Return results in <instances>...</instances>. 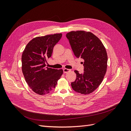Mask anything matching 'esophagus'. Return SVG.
<instances>
[{
	"label": "esophagus",
	"instance_id": "1",
	"mask_svg": "<svg viewBox=\"0 0 131 131\" xmlns=\"http://www.w3.org/2000/svg\"><path fill=\"white\" fill-rule=\"evenodd\" d=\"M70 69H66V68L63 69V73H64V74L67 73L68 72H70Z\"/></svg>",
	"mask_w": 131,
	"mask_h": 131
}]
</instances>
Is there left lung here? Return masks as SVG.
I'll return each instance as SVG.
<instances>
[{
  "label": "left lung",
  "mask_w": 131,
  "mask_h": 131,
  "mask_svg": "<svg viewBox=\"0 0 131 131\" xmlns=\"http://www.w3.org/2000/svg\"><path fill=\"white\" fill-rule=\"evenodd\" d=\"M74 53L77 57L84 59V71L74 72L77 78L71 83L77 92L88 94L101 85L107 69L108 56L104 46L96 35L84 30L72 31L66 34Z\"/></svg>",
  "instance_id": "1"
}]
</instances>
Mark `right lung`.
<instances>
[{"instance_id": "add662e5", "label": "right lung", "mask_w": 131, "mask_h": 131, "mask_svg": "<svg viewBox=\"0 0 131 131\" xmlns=\"http://www.w3.org/2000/svg\"><path fill=\"white\" fill-rule=\"evenodd\" d=\"M62 33L46 35L33 38L27 43L22 55V70L25 80L33 92L39 95L50 93L63 74L62 69L46 67L54 45Z\"/></svg>"}]
</instances>
